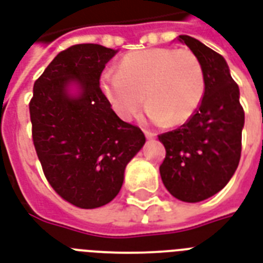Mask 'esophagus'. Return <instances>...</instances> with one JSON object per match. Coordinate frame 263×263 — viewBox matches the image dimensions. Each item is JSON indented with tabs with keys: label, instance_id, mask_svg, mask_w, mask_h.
Masks as SVG:
<instances>
[{
	"label": "esophagus",
	"instance_id": "1",
	"mask_svg": "<svg viewBox=\"0 0 263 263\" xmlns=\"http://www.w3.org/2000/svg\"><path fill=\"white\" fill-rule=\"evenodd\" d=\"M144 134H145V137L148 138V140H154V138L156 137V134L152 133V132H148V130H145V132H144Z\"/></svg>",
	"mask_w": 263,
	"mask_h": 263
}]
</instances>
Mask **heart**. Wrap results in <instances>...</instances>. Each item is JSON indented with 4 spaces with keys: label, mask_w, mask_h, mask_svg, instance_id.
<instances>
[{
    "label": "heart",
    "mask_w": 263,
    "mask_h": 263,
    "mask_svg": "<svg viewBox=\"0 0 263 263\" xmlns=\"http://www.w3.org/2000/svg\"><path fill=\"white\" fill-rule=\"evenodd\" d=\"M100 86L122 119H130L144 104L155 123L178 125L195 115L204 97L205 78L200 60L186 49L152 48L126 54L119 72L107 71Z\"/></svg>",
    "instance_id": "1"
}]
</instances>
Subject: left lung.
<instances>
[{"instance_id":"8db88e82","label":"left lung","mask_w":263,"mask_h":263,"mask_svg":"<svg viewBox=\"0 0 263 263\" xmlns=\"http://www.w3.org/2000/svg\"><path fill=\"white\" fill-rule=\"evenodd\" d=\"M178 41L200 60L205 90L191 119L159 136L166 148L159 172L173 196L196 203L218 193L235 174L241 155L244 109L225 59L192 36L180 35Z\"/></svg>"}]
</instances>
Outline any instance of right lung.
<instances>
[{
    "mask_svg": "<svg viewBox=\"0 0 263 263\" xmlns=\"http://www.w3.org/2000/svg\"><path fill=\"white\" fill-rule=\"evenodd\" d=\"M117 50L79 44L63 50L34 83L28 104L32 142L44 174L59 196L97 209L117 196L126 164L141 149L140 127L114 112L100 87ZM77 84L78 95L69 86Z\"/></svg>",
    "mask_w": 263,
    "mask_h": 263,
    "instance_id": "1",
    "label": "right lung"
}]
</instances>
